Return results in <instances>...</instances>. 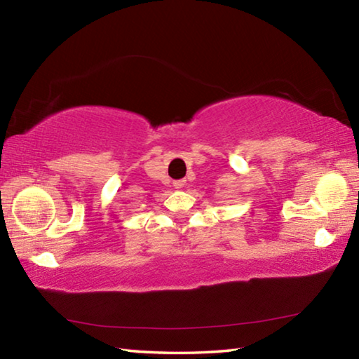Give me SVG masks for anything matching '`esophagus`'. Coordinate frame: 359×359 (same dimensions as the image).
Listing matches in <instances>:
<instances>
[{
  "instance_id": "1",
  "label": "esophagus",
  "mask_w": 359,
  "mask_h": 359,
  "mask_svg": "<svg viewBox=\"0 0 359 359\" xmlns=\"http://www.w3.org/2000/svg\"><path fill=\"white\" fill-rule=\"evenodd\" d=\"M185 184H187V180H184V179L174 180V188H177V190H180V188H184Z\"/></svg>"
}]
</instances>
